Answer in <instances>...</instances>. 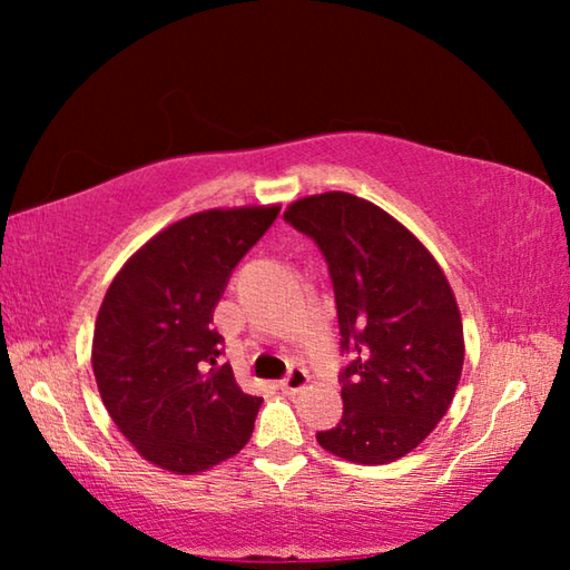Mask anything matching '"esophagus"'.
<instances>
[{
	"label": "esophagus",
	"instance_id": "1",
	"mask_svg": "<svg viewBox=\"0 0 570 570\" xmlns=\"http://www.w3.org/2000/svg\"><path fill=\"white\" fill-rule=\"evenodd\" d=\"M306 384H308V374L302 370V366H292L286 377L278 382V387H282V392H286V394H296V392H302Z\"/></svg>",
	"mask_w": 570,
	"mask_h": 570
}]
</instances>
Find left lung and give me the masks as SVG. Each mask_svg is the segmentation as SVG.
<instances>
[{
    "mask_svg": "<svg viewBox=\"0 0 570 570\" xmlns=\"http://www.w3.org/2000/svg\"><path fill=\"white\" fill-rule=\"evenodd\" d=\"M284 218L330 264L350 354L340 374L342 420L316 440L356 465L400 460L455 397L465 362L455 294L422 240L370 200L330 190L294 200Z\"/></svg>",
    "mask_w": 570,
    "mask_h": 570,
    "instance_id": "1",
    "label": "left lung"
}]
</instances>
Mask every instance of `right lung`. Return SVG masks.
Here are the masks:
<instances>
[{
    "label": "right lung",
    "instance_id": "obj_1",
    "mask_svg": "<svg viewBox=\"0 0 570 570\" xmlns=\"http://www.w3.org/2000/svg\"><path fill=\"white\" fill-rule=\"evenodd\" d=\"M278 206L210 208L180 218L125 262L102 298L92 372L105 410L142 458L193 475L234 458L262 397L218 364L214 308Z\"/></svg>",
    "mask_w": 570,
    "mask_h": 570
}]
</instances>
